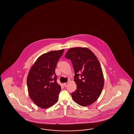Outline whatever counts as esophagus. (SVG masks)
Returning <instances> with one entry per match:
<instances>
[{
  "instance_id": "esophagus-1",
  "label": "esophagus",
  "mask_w": 134,
  "mask_h": 134,
  "mask_svg": "<svg viewBox=\"0 0 134 134\" xmlns=\"http://www.w3.org/2000/svg\"><path fill=\"white\" fill-rule=\"evenodd\" d=\"M68 82H66V83H65L64 84V86L66 87V86L68 85Z\"/></svg>"
}]
</instances>
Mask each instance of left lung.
Wrapping results in <instances>:
<instances>
[{"label":"left lung","mask_w":134,"mask_h":134,"mask_svg":"<svg viewBox=\"0 0 134 134\" xmlns=\"http://www.w3.org/2000/svg\"><path fill=\"white\" fill-rule=\"evenodd\" d=\"M65 57L73 66L77 89L71 93L76 103L82 106L91 105L98 99L104 86L100 62L94 53L85 47L71 48Z\"/></svg>","instance_id":"8db88e82"}]
</instances>
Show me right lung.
Masks as SVG:
<instances>
[{
    "mask_svg": "<svg viewBox=\"0 0 134 134\" xmlns=\"http://www.w3.org/2000/svg\"><path fill=\"white\" fill-rule=\"evenodd\" d=\"M64 49L41 55L30 69L27 79L29 95L34 103L43 109L53 105L61 90L57 82L55 69Z\"/></svg>",
    "mask_w": 134,
    "mask_h": 134,
    "instance_id": "add662e5",
    "label": "right lung"
}]
</instances>
